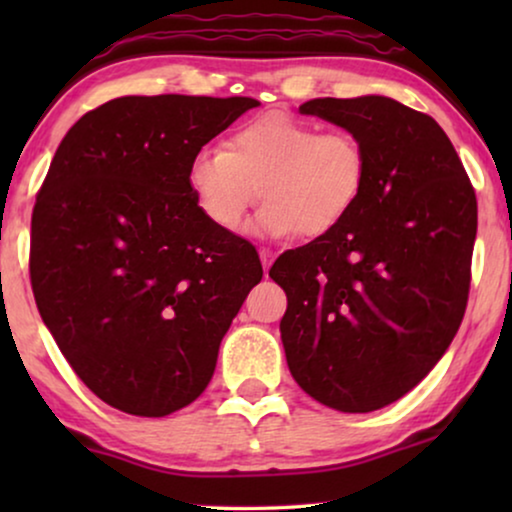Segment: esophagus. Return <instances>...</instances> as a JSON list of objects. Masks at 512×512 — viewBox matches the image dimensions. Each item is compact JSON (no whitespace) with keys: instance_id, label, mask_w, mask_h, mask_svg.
Wrapping results in <instances>:
<instances>
[{"instance_id":"esophagus-1","label":"esophagus","mask_w":512,"mask_h":512,"mask_svg":"<svg viewBox=\"0 0 512 512\" xmlns=\"http://www.w3.org/2000/svg\"><path fill=\"white\" fill-rule=\"evenodd\" d=\"M258 256H261V263H263V270L268 272V268L272 265V261H275V254H272L270 249H258Z\"/></svg>"}]
</instances>
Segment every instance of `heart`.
I'll return each instance as SVG.
<instances>
[{
    "label": "heart",
    "instance_id": "1",
    "mask_svg": "<svg viewBox=\"0 0 512 512\" xmlns=\"http://www.w3.org/2000/svg\"><path fill=\"white\" fill-rule=\"evenodd\" d=\"M186 181L200 212L221 230L240 226L247 209L265 205L256 228L265 235L321 237L359 205L368 181L361 139L284 111L242 123L226 149L205 146L188 160Z\"/></svg>",
    "mask_w": 512,
    "mask_h": 512
}]
</instances>
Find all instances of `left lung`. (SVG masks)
<instances>
[{
  "mask_svg": "<svg viewBox=\"0 0 512 512\" xmlns=\"http://www.w3.org/2000/svg\"><path fill=\"white\" fill-rule=\"evenodd\" d=\"M361 139L368 181L328 235L284 251L270 277L293 380L340 412L398 401L459 331L471 289L478 200L443 128L380 95L300 107Z\"/></svg>",
  "mask_w": 512,
  "mask_h": 512,
  "instance_id": "left-lung-1",
  "label": "left lung"
}]
</instances>
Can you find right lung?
Instances as JSON below:
<instances>
[{
  "label": "right lung",
  "instance_id": "1",
  "mask_svg": "<svg viewBox=\"0 0 512 512\" xmlns=\"http://www.w3.org/2000/svg\"><path fill=\"white\" fill-rule=\"evenodd\" d=\"M251 97H116L62 139L37 193L30 282L69 366L97 398L165 417L212 380L223 335L263 277L254 244L216 228L188 160Z\"/></svg>",
  "mask_w": 512,
  "mask_h": 512
}]
</instances>
